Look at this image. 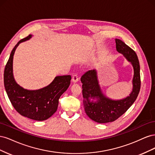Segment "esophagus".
I'll return each instance as SVG.
<instances>
[{
	"label": "esophagus",
	"mask_w": 155,
	"mask_h": 155,
	"mask_svg": "<svg viewBox=\"0 0 155 155\" xmlns=\"http://www.w3.org/2000/svg\"><path fill=\"white\" fill-rule=\"evenodd\" d=\"M72 81H73V82H74V83H76V82H78V80H79L78 75V74H74V76H73V77H72Z\"/></svg>",
	"instance_id": "obj_1"
}]
</instances>
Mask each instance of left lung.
Wrapping results in <instances>:
<instances>
[{
    "label": "left lung",
    "instance_id": "8db88e82",
    "mask_svg": "<svg viewBox=\"0 0 155 155\" xmlns=\"http://www.w3.org/2000/svg\"><path fill=\"white\" fill-rule=\"evenodd\" d=\"M116 48L118 52L124 54L133 64L134 77L133 91L124 100H112L106 97L101 91L95 70L87 71L81 78L83 106L87 116L97 123L104 124L116 120L127 110L137 99L140 90V63L135 51L120 39H116ZM96 97V102H91L89 98Z\"/></svg>",
    "mask_w": 155,
    "mask_h": 155
}]
</instances>
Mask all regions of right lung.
<instances>
[{
    "label": "right lung",
    "mask_w": 155,
    "mask_h": 155,
    "mask_svg": "<svg viewBox=\"0 0 155 155\" xmlns=\"http://www.w3.org/2000/svg\"><path fill=\"white\" fill-rule=\"evenodd\" d=\"M29 35L18 42L12 50L4 68V83L13 107L21 115L30 119L43 121L52 116L58 109L60 96L68 88L71 76L55 77L49 85L36 91H28L20 87L13 76V58L21 43L31 38Z\"/></svg>",
    "instance_id": "right-lung-1"
}]
</instances>
